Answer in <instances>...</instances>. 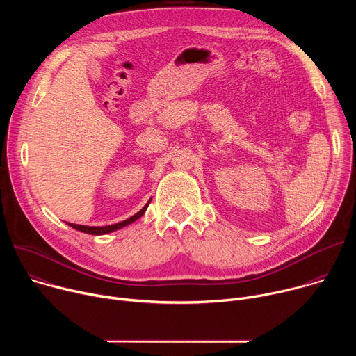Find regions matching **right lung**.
<instances>
[{"label": "right lung", "instance_id": "right-lung-1", "mask_svg": "<svg viewBox=\"0 0 356 356\" xmlns=\"http://www.w3.org/2000/svg\"><path fill=\"white\" fill-rule=\"evenodd\" d=\"M150 200H152V198H150ZM150 200L146 202V206H145L140 211H138L135 216H132V217H129L128 220L121 221V222H118V224L106 225V227H87V225H79V224H72V222H67V224H69L72 228H74V229H77V231H81V232H84V234H90V235H104V234H110V232H114V231H117V229H120V228H124V227L132 224L134 221H136L138 218H140V217L145 214V211H146V209H147V206H149Z\"/></svg>", "mask_w": 356, "mask_h": 356}]
</instances>
